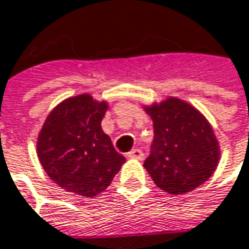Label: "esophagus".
<instances>
[{"label":"esophagus","instance_id":"esophagus-1","mask_svg":"<svg viewBox=\"0 0 249 249\" xmlns=\"http://www.w3.org/2000/svg\"><path fill=\"white\" fill-rule=\"evenodd\" d=\"M128 156H129V158H134V159L142 160V159H143V152H142L141 149H132L131 152H128Z\"/></svg>","mask_w":249,"mask_h":249}]
</instances>
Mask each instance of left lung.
<instances>
[{
	"instance_id": "left-lung-1",
	"label": "left lung",
	"mask_w": 249,
	"mask_h": 249,
	"mask_svg": "<svg viewBox=\"0 0 249 249\" xmlns=\"http://www.w3.org/2000/svg\"><path fill=\"white\" fill-rule=\"evenodd\" d=\"M145 110L154 121V142L143 166L156 186L183 195L206 182L220 158L218 142L206 118L173 97Z\"/></svg>"
}]
</instances>
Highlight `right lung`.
I'll return each mask as SVG.
<instances>
[{
	"label": "right lung",
	"instance_id": "right-lung-1",
	"mask_svg": "<svg viewBox=\"0 0 249 249\" xmlns=\"http://www.w3.org/2000/svg\"><path fill=\"white\" fill-rule=\"evenodd\" d=\"M107 103L89 94L67 98L49 114L37 138V156L53 182L66 192L93 197L121 169L120 155L101 129Z\"/></svg>",
	"mask_w": 249,
	"mask_h": 249
}]
</instances>
